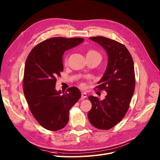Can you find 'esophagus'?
<instances>
[{"label":"esophagus","mask_w":160,"mask_h":160,"mask_svg":"<svg viewBox=\"0 0 160 160\" xmlns=\"http://www.w3.org/2000/svg\"><path fill=\"white\" fill-rule=\"evenodd\" d=\"M81 98H82V99L87 98V93H86V92H82V93H81Z\"/></svg>","instance_id":"obj_1"}]
</instances>
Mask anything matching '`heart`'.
<instances>
[{"mask_svg":"<svg viewBox=\"0 0 160 160\" xmlns=\"http://www.w3.org/2000/svg\"><path fill=\"white\" fill-rule=\"evenodd\" d=\"M87 56H89V57H98L99 58L101 59V55L96 50H88L87 52ZM68 62V56H65L64 58V64H67ZM81 86H82V84H81Z\"/></svg>","mask_w":160,"mask_h":160,"instance_id":"1","label":"heart"}]
</instances>
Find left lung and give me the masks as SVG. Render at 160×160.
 <instances>
[{"mask_svg": "<svg viewBox=\"0 0 160 160\" xmlns=\"http://www.w3.org/2000/svg\"><path fill=\"white\" fill-rule=\"evenodd\" d=\"M106 51L108 64L96 87L107 94L102 100L88 97L92 107L88 113L90 123L101 130H108L123 118L135 89V74L132 56L126 47L114 40L99 36L89 38Z\"/></svg>", "mask_w": 160, "mask_h": 160, "instance_id": "8db88e82", "label": "left lung"}]
</instances>
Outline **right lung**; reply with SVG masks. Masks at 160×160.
Returning a JSON list of instances; mask_svg holds the SVG:
<instances>
[{
	"label": "right lung",
	"mask_w": 160,
	"mask_h": 160,
	"mask_svg": "<svg viewBox=\"0 0 160 160\" xmlns=\"http://www.w3.org/2000/svg\"><path fill=\"white\" fill-rule=\"evenodd\" d=\"M82 38L53 37L35 46L28 55L24 67L23 90L32 114L44 128L55 131L69 120L71 107L81 98L75 87L67 92L55 89L57 77L63 71L64 52L79 45Z\"/></svg>",
	"instance_id": "obj_1"
}]
</instances>
